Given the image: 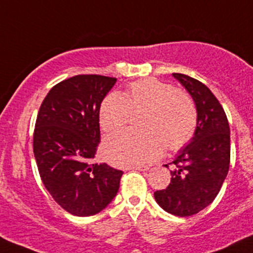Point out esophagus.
<instances>
[{
  "mask_svg": "<svg viewBox=\"0 0 253 253\" xmlns=\"http://www.w3.org/2000/svg\"><path fill=\"white\" fill-rule=\"evenodd\" d=\"M133 169L140 170V171H146V170L150 169V167H148V165H145V167H133Z\"/></svg>",
  "mask_w": 253,
  "mask_h": 253,
  "instance_id": "obj_1",
  "label": "esophagus"
}]
</instances>
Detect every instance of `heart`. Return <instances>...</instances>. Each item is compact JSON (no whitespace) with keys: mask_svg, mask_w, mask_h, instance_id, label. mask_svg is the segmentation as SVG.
<instances>
[{"mask_svg":"<svg viewBox=\"0 0 253 253\" xmlns=\"http://www.w3.org/2000/svg\"><path fill=\"white\" fill-rule=\"evenodd\" d=\"M145 112L141 129L120 130L108 136L103 155L117 167H138L155 160L165 146L171 151L185 148L197 126V110L187 93L155 78L133 82L125 95L108 94L99 108V124L104 131H114L130 120L133 113Z\"/></svg>","mask_w":253,"mask_h":253,"instance_id":"heart-1","label":"heart"}]
</instances>
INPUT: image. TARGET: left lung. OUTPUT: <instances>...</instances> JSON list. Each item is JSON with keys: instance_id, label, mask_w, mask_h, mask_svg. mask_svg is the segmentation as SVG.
<instances>
[{"instance_id": "obj_1", "label": "left lung", "mask_w": 253, "mask_h": 253, "mask_svg": "<svg viewBox=\"0 0 253 253\" xmlns=\"http://www.w3.org/2000/svg\"><path fill=\"white\" fill-rule=\"evenodd\" d=\"M174 77L196 104L197 126L191 143L170 163L174 165L170 184L154 192V197L165 211L187 217L210 205L225 181L230 168V125L222 105L205 84L186 74Z\"/></svg>"}]
</instances>
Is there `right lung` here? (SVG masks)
Here are the masks:
<instances>
[{"label":"right lung","instance_id":"add662e5","mask_svg":"<svg viewBox=\"0 0 253 253\" xmlns=\"http://www.w3.org/2000/svg\"><path fill=\"white\" fill-rule=\"evenodd\" d=\"M117 78L78 74L59 82L41 104L33 153L53 200L74 216L100 212L119 190L122 170L93 163L100 141L99 108Z\"/></svg>","mask_w":253,"mask_h":253}]
</instances>
